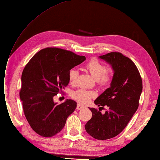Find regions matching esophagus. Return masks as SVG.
<instances>
[{
  "instance_id": "obj_1",
  "label": "esophagus",
  "mask_w": 160,
  "mask_h": 160,
  "mask_svg": "<svg viewBox=\"0 0 160 160\" xmlns=\"http://www.w3.org/2000/svg\"><path fill=\"white\" fill-rule=\"evenodd\" d=\"M85 107L84 106H82V105H81V104H77V106H76V109L77 110H82V109H83V108H84Z\"/></svg>"
}]
</instances>
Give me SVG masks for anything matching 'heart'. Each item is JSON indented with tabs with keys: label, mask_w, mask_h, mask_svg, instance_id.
I'll return each mask as SVG.
<instances>
[{
	"label": "heart",
	"mask_w": 160,
	"mask_h": 160,
	"mask_svg": "<svg viewBox=\"0 0 160 160\" xmlns=\"http://www.w3.org/2000/svg\"><path fill=\"white\" fill-rule=\"evenodd\" d=\"M85 68L96 79L97 84L100 86L107 87L110 84L114 75V69L112 67H106L100 61L92 59L86 64ZM78 74V70L75 68L71 69L68 72V80L70 84L74 85L76 83ZM96 96L95 92L84 89H78L71 93V97L82 104H88Z\"/></svg>",
	"instance_id": "1"
}]
</instances>
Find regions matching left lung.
I'll return each mask as SVG.
<instances>
[{
  "label": "left lung",
  "mask_w": 160,
  "mask_h": 160,
  "mask_svg": "<svg viewBox=\"0 0 160 160\" xmlns=\"http://www.w3.org/2000/svg\"><path fill=\"white\" fill-rule=\"evenodd\" d=\"M114 69L110 87L94 101L99 110L89 108L92 118L85 125L86 132L97 140H104L121 133L138 110L142 92V80L133 61L120 52L100 56ZM108 106L102 115L99 109Z\"/></svg>",
  "instance_id": "left-lung-1"
}]
</instances>
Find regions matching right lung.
<instances>
[{"label": "right lung", "instance_id": "add662e5", "mask_svg": "<svg viewBox=\"0 0 160 160\" xmlns=\"http://www.w3.org/2000/svg\"><path fill=\"white\" fill-rule=\"evenodd\" d=\"M85 60L84 56L71 51L46 48L38 52L25 66L20 98L24 116L38 135L55 136L76 108V102L72 100L67 99L57 105L53 98L68 86V72Z\"/></svg>", "mask_w": 160, "mask_h": 160}]
</instances>
